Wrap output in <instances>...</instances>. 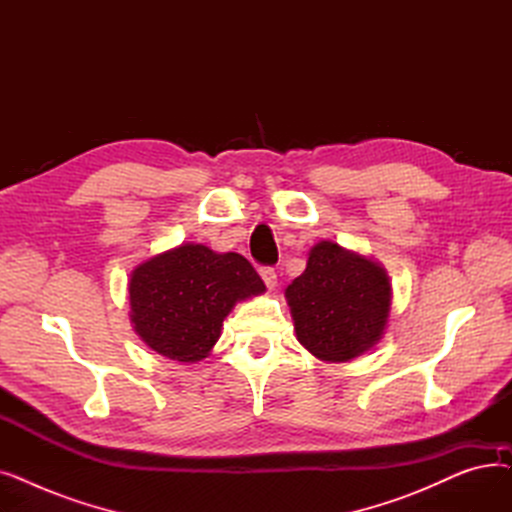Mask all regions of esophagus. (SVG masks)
Here are the masks:
<instances>
[{
    "instance_id": "obj_1",
    "label": "esophagus",
    "mask_w": 512,
    "mask_h": 512,
    "mask_svg": "<svg viewBox=\"0 0 512 512\" xmlns=\"http://www.w3.org/2000/svg\"><path fill=\"white\" fill-rule=\"evenodd\" d=\"M259 274H261V278H263L265 286L270 288V290H274V288L278 286V274L272 270V267H261Z\"/></svg>"
}]
</instances>
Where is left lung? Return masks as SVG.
Segmentation results:
<instances>
[{
    "label": "left lung",
    "instance_id": "1",
    "mask_svg": "<svg viewBox=\"0 0 512 512\" xmlns=\"http://www.w3.org/2000/svg\"><path fill=\"white\" fill-rule=\"evenodd\" d=\"M297 340L324 363H348L378 344L392 311V284L373 257L334 240L311 247L305 272L284 290Z\"/></svg>",
    "mask_w": 512,
    "mask_h": 512
}]
</instances>
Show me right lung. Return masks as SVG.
<instances>
[{
    "mask_svg": "<svg viewBox=\"0 0 512 512\" xmlns=\"http://www.w3.org/2000/svg\"><path fill=\"white\" fill-rule=\"evenodd\" d=\"M263 292V280L242 255L182 242L130 272L128 317L151 351L197 363L211 355L234 305Z\"/></svg>",
    "mask_w": 512,
    "mask_h": 512,
    "instance_id": "1",
    "label": "right lung"
}]
</instances>
